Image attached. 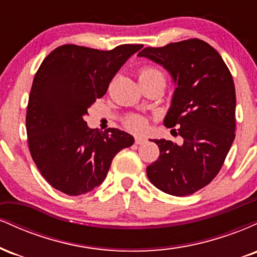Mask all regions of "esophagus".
Wrapping results in <instances>:
<instances>
[{
  "label": "esophagus",
  "instance_id": "esophagus-1",
  "mask_svg": "<svg viewBox=\"0 0 257 257\" xmlns=\"http://www.w3.org/2000/svg\"><path fill=\"white\" fill-rule=\"evenodd\" d=\"M145 141H146L145 138H141V137L135 138V144H137V145H143V144L145 143Z\"/></svg>",
  "mask_w": 257,
  "mask_h": 257
}]
</instances>
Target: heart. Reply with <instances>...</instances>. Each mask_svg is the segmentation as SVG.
Segmentation results:
<instances>
[{
  "mask_svg": "<svg viewBox=\"0 0 257 257\" xmlns=\"http://www.w3.org/2000/svg\"><path fill=\"white\" fill-rule=\"evenodd\" d=\"M162 79L166 82L164 73L155 66H144L139 71V81H147V79ZM125 126L132 131H141L145 126V119L139 116H131L125 119Z\"/></svg>",
  "mask_w": 257,
  "mask_h": 257,
  "instance_id": "obj_1",
  "label": "heart"
}]
</instances>
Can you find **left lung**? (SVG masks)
Masks as SVG:
<instances>
[{"label": "left lung", "mask_w": 257, "mask_h": 257, "mask_svg": "<svg viewBox=\"0 0 257 257\" xmlns=\"http://www.w3.org/2000/svg\"><path fill=\"white\" fill-rule=\"evenodd\" d=\"M138 55L162 65L173 76L176 88L164 124L178 126L184 139L182 145L155 140L159 157L146 168L147 178L172 196L192 194L219 174L234 140L232 75L219 53L198 38L146 47Z\"/></svg>", "instance_id": "8db88e82"}]
</instances>
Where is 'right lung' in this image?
Returning <instances> with one entry per match:
<instances>
[{"label":"right lung","mask_w":257,"mask_h":257,"mask_svg":"<svg viewBox=\"0 0 257 257\" xmlns=\"http://www.w3.org/2000/svg\"><path fill=\"white\" fill-rule=\"evenodd\" d=\"M143 44L99 51L64 44L38 67L26 110L29 150L49 185L69 196L84 194L104 181L111 162L134 138L117 128H88V107L101 98L126 59Z\"/></svg>","instance_id":"obj_1"}]
</instances>
